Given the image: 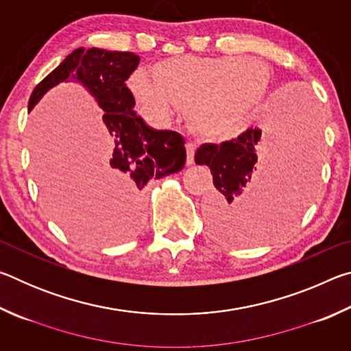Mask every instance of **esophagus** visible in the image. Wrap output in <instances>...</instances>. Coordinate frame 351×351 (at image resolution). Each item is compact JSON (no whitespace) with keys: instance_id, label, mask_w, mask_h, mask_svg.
I'll use <instances>...</instances> for the list:
<instances>
[{"instance_id":"esophagus-1","label":"esophagus","mask_w":351,"mask_h":351,"mask_svg":"<svg viewBox=\"0 0 351 351\" xmlns=\"http://www.w3.org/2000/svg\"><path fill=\"white\" fill-rule=\"evenodd\" d=\"M186 150H187V164L192 165L195 162V152H197V144L189 142V144L186 145Z\"/></svg>"}]
</instances>
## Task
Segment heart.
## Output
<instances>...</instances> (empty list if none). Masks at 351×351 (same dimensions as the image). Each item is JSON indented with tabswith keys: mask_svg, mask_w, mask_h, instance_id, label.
I'll list each match as a JSON object with an SVG mask.
<instances>
[{
	"mask_svg": "<svg viewBox=\"0 0 351 351\" xmlns=\"http://www.w3.org/2000/svg\"><path fill=\"white\" fill-rule=\"evenodd\" d=\"M153 77L138 71L130 91L145 114L165 123L187 110L189 122L210 139H228L268 88V71L254 57L165 58Z\"/></svg>",
	"mask_w": 351,
	"mask_h": 351,
	"instance_id": "heart-1",
	"label": "heart"
}]
</instances>
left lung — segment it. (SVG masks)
Segmentation results:
<instances>
[{
    "mask_svg": "<svg viewBox=\"0 0 351 351\" xmlns=\"http://www.w3.org/2000/svg\"><path fill=\"white\" fill-rule=\"evenodd\" d=\"M272 119V158L257 170L263 130L251 127L223 144H203L195 162L207 165L217 192L204 212L212 235L229 245L249 246L288 229L299 215L319 164L317 114L306 100L277 106Z\"/></svg>",
    "mask_w": 351,
    "mask_h": 351,
    "instance_id": "1",
    "label": "left lung"
}]
</instances>
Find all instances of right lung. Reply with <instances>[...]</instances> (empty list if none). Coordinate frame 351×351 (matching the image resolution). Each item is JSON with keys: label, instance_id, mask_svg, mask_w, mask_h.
<instances>
[{"label": "right lung", "instance_id": "obj_1", "mask_svg": "<svg viewBox=\"0 0 351 351\" xmlns=\"http://www.w3.org/2000/svg\"><path fill=\"white\" fill-rule=\"evenodd\" d=\"M133 52L79 47L41 80L29 99L31 111L58 83H80L102 108V121L112 138V150L97 170L99 197L114 209L121 237L142 224L141 190L150 180L178 173L186 164L184 138L170 130H154L134 111L127 80L138 68Z\"/></svg>", "mask_w": 351, "mask_h": 351}]
</instances>
